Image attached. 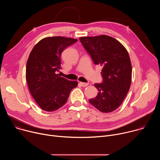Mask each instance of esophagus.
Returning a JSON list of instances; mask_svg holds the SVG:
<instances>
[{"label":"esophagus","mask_w":160,"mask_h":160,"mask_svg":"<svg viewBox=\"0 0 160 160\" xmlns=\"http://www.w3.org/2000/svg\"><path fill=\"white\" fill-rule=\"evenodd\" d=\"M80 84L82 87H86V86H87L88 85V83H84V82H80Z\"/></svg>","instance_id":"obj_1"}]
</instances>
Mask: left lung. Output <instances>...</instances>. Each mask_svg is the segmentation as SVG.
I'll use <instances>...</instances> for the list:
<instances>
[{
  "mask_svg": "<svg viewBox=\"0 0 160 160\" xmlns=\"http://www.w3.org/2000/svg\"><path fill=\"white\" fill-rule=\"evenodd\" d=\"M79 39L94 64L102 66V82L94 84L98 95L88 101L102 112L115 111L121 105L130 87L132 65L128 53L120 42L108 35Z\"/></svg>",
  "mask_w": 160,
  "mask_h": 160,
  "instance_id": "1",
  "label": "left lung"
}]
</instances>
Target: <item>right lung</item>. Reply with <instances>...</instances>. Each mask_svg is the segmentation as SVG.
<instances>
[{
	"mask_svg": "<svg viewBox=\"0 0 160 160\" xmlns=\"http://www.w3.org/2000/svg\"><path fill=\"white\" fill-rule=\"evenodd\" d=\"M78 40L62 37L42 39L31 51L27 63L26 79L30 92L44 111H53L67 101L77 81L57 74L61 69L62 52Z\"/></svg>",
	"mask_w": 160,
	"mask_h": 160,
	"instance_id": "1",
	"label": "right lung"
}]
</instances>
